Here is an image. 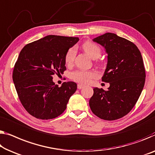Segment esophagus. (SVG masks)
<instances>
[{
	"mask_svg": "<svg viewBox=\"0 0 155 155\" xmlns=\"http://www.w3.org/2000/svg\"><path fill=\"white\" fill-rule=\"evenodd\" d=\"M84 87V85H82V84H78L77 85V88L78 89H81V88H83V87Z\"/></svg>",
	"mask_w": 155,
	"mask_h": 155,
	"instance_id": "obj_1",
	"label": "esophagus"
}]
</instances>
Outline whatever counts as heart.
<instances>
[{
  "label": "heart",
  "instance_id": "heart-1",
  "mask_svg": "<svg viewBox=\"0 0 155 155\" xmlns=\"http://www.w3.org/2000/svg\"><path fill=\"white\" fill-rule=\"evenodd\" d=\"M82 47L85 52L93 59H96L101 55V49L99 46L91 41H85L83 44ZM76 55L75 47H71L66 52L64 55V61L68 65H71L74 63ZM97 74L92 71L77 70L71 73V77L74 81L81 84H87L95 77Z\"/></svg>",
  "mask_w": 155,
  "mask_h": 155
}]
</instances>
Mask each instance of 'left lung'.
Instances as JSON below:
<instances>
[{
    "label": "left lung",
    "mask_w": 155,
    "mask_h": 155,
    "mask_svg": "<svg viewBox=\"0 0 155 155\" xmlns=\"http://www.w3.org/2000/svg\"><path fill=\"white\" fill-rule=\"evenodd\" d=\"M106 48L108 63L102 81L109 83L107 91L94 87L89 105L101 119L115 120L132 109L143 89L145 69L142 55L134 44L114 33L93 39Z\"/></svg>",
    "instance_id": "8db88e82"
}]
</instances>
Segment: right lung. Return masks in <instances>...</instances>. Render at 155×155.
Here are the masks:
<instances>
[{"label":"right lung","mask_w":155,"mask_h":155,"mask_svg":"<svg viewBox=\"0 0 155 155\" xmlns=\"http://www.w3.org/2000/svg\"><path fill=\"white\" fill-rule=\"evenodd\" d=\"M78 40L73 37L48 35L28 44L21 51L12 79L21 103L33 117L53 119L66 109L77 85L69 81L59 87L53 82L52 76L66 70L64 55Z\"/></svg>","instance_id":"obj_1"}]
</instances>
